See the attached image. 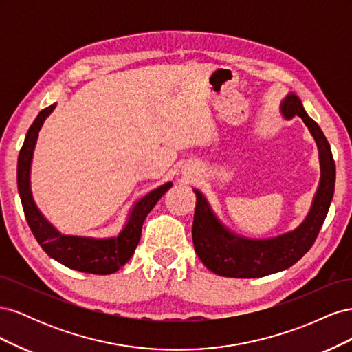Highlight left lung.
Returning a JSON list of instances; mask_svg holds the SVG:
<instances>
[{
	"mask_svg": "<svg viewBox=\"0 0 352 352\" xmlns=\"http://www.w3.org/2000/svg\"><path fill=\"white\" fill-rule=\"evenodd\" d=\"M285 119L301 117L314 138L320 163V182L305 219L282 235L252 239L232 232L210 206L207 197L194 188L197 207L192 226L195 252L207 269L226 278H263L289 269L311 248L327 216L335 192V162L324 133L310 116L296 94L289 92L280 102Z\"/></svg>",
	"mask_w": 352,
	"mask_h": 352,
	"instance_id": "1",
	"label": "left lung"
}]
</instances>
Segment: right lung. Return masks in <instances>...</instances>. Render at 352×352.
Returning <instances> with one entry per match:
<instances>
[{
	"label": "right lung",
	"instance_id": "1",
	"mask_svg": "<svg viewBox=\"0 0 352 352\" xmlns=\"http://www.w3.org/2000/svg\"><path fill=\"white\" fill-rule=\"evenodd\" d=\"M56 105L57 104H52L39 111L35 122L29 127L17 160V189L28 225L42 250L66 267L92 274H111L129 261L140 243L146 216L173 184L167 182L160 185L136 199L129 210L124 226L117 235L92 238L61 233L42 214L30 188V168L38 135L47 117L54 111Z\"/></svg>",
	"mask_w": 352,
	"mask_h": 352
}]
</instances>
